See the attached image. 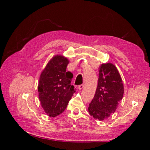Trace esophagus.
<instances>
[{
	"mask_svg": "<svg viewBox=\"0 0 150 150\" xmlns=\"http://www.w3.org/2000/svg\"><path fill=\"white\" fill-rule=\"evenodd\" d=\"M83 87H84V85L83 84V85H80L79 86L78 88H79V90H81Z\"/></svg>",
	"mask_w": 150,
	"mask_h": 150,
	"instance_id": "obj_1",
	"label": "esophagus"
}]
</instances>
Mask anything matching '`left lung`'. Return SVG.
<instances>
[{
    "instance_id": "obj_1",
    "label": "left lung",
    "mask_w": 150,
    "mask_h": 150,
    "mask_svg": "<svg viewBox=\"0 0 150 150\" xmlns=\"http://www.w3.org/2000/svg\"><path fill=\"white\" fill-rule=\"evenodd\" d=\"M123 95L124 85L117 68L110 63L102 64L95 95L88 108L90 115L100 121L109 117L116 111Z\"/></svg>"
}]
</instances>
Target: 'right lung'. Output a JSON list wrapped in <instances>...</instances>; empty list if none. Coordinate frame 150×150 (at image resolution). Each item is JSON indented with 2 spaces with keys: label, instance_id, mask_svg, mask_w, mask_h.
I'll return each mask as SVG.
<instances>
[{
  "label": "right lung",
  "instance_id": "right-lung-1",
  "mask_svg": "<svg viewBox=\"0 0 150 150\" xmlns=\"http://www.w3.org/2000/svg\"><path fill=\"white\" fill-rule=\"evenodd\" d=\"M69 62L63 55H55L40 75L38 87L39 99L45 112L50 117L62 114L75 93L74 86L71 85L73 73L66 71Z\"/></svg>",
  "mask_w": 150,
  "mask_h": 150
}]
</instances>
